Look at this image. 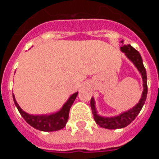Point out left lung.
<instances>
[{"mask_svg": "<svg viewBox=\"0 0 159 159\" xmlns=\"http://www.w3.org/2000/svg\"><path fill=\"white\" fill-rule=\"evenodd\" d=\"M121 51L125 53V55L128 57V58H129L131 60L133 64L138 69V71L141 72L143 81V92L140 101L135 107L131 108V109H129V110H128V111L122 113L120 116L115 117H102L98 116L96 109H95L94 101H93V98L91 99L90 106H91V108H92V113L93 118H94V121L100 127L108 129H122V128L128 126L129 123H131L136 119L137 115L141 111L142 107H143L144 102L146 101L147 93H148L146 70L143 66V59H142L140 53L137 52L136 49L132 47L130 44L122 46Z\"/></svg>", "mask_w": 159, "mask_h": 159, "instance_id": "8db88e82", "label": "left lung"}]
</instances>
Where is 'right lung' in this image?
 I'll use <instances>...</instances> for the list:
<instances>
[{
  "label": "right lung",
  "instance_id": "1",
  "mask_svg": "<svg viewBox=\"0 0 159 159\" xmlns=\"http://www.w3.org/2000/svg\"><path fill=\"white\" fill-rule=\"evenodd\" d=\"M77 95L78 93H73L72 96L68 99V101L66 102V104L63 106V107L59 111L56 113V114L50 115V116H32V115H29L19 107V105L17 104L14 95H13V99H14L15 105L17 107L18 111L21 114L22 118L30 126H32L36 129L41 130V131H56V130L61 129L66 126L67 120H68V117H69L70 108L72 107L73 102L75 101Z\"/></svg>",
  "mask_w": 159,
  "mask_h": 159
}]
</instances>
